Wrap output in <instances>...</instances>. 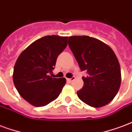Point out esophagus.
<instances>
[{
  "label": "esophagus",
  "instance_id": "obj_1",
  "mask_svg": "<svg viewBox=\"0 0 132 132\" xmlns=\"http://www.w3.org/2000/svg\"><path fill=\"white\" fill-rule=\"evenodd\" d=\"M75 77H72V78H70V79H67V81H68V82H73V81L74 80H75Z\"/></svg>",
  "mask_w": 132,
  "mask_h": 132
}]
</instances>
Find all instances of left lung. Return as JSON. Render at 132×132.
Returning <instances> with one entry per match:
<instances>
[{
	"instance_id": "left-lung-1",
	"label": "left lung",
	"mask_w": 132,
	"mask_h": 132,
	"mask_svg": "<svg viewBox=\"0 0 132 132\" xmlns=\"http://www.w3.org/2000/svg\"><path fill=\"white\" fill-rule=\"evenodd\" d=\"M69 45L82 71L84 85L77 92L78 98L89 106L107 105L116 96L121 84V71L117 56L110 47L87 36L69 37Z\"/></svg>"
}]
</instances>
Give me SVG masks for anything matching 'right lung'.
<instances>
[{"instance_id":"obj_1","label":"right lung","mask_w":132,"mask_h":132,"mask_svg":"<svg viewBox=\"0 0 132 132\" xmlns=\"http://www.w3.org/2000/svg\"><path fill=\"white\" fill-rule=\"evenodd\" d=\"M68 37L44 36L27 47L16 60L13 82L21 97L31 105L41 107L55 100L66 82L52 73L59 54L67 46Z\"/></svg>"}]
</instances>
